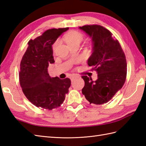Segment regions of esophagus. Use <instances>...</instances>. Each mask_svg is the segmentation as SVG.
I'll list each match as a JSON object with an SVG mask.
<instances>
[{
    "mask_svg": "<svg viewBox=\"0 0 146 146\" xmlns=\"http://www.w3.org/2000/svg\"><path fill=\"white\" fill-rule=\"evenodd\" d=\"M78 77V76H76V75L71 76H70V80H72V81H73V80H74V79H75L76 78V77Z\"/></svg>",
    "mask_w": 146,
    "mask_h": 146,
    "instance_id": "34e87169",
    "label": "esophagus"
}]
</instances>
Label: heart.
<instances>
[{"mask_svg": "<svg viewBox=\"0 0 146 146\" xmlns=\"http://www.w3.org/2000/svg\"><path fill=\"white\" fill-rule=\"evenodd\" d=\"M64 39L67 44L69 46L75 43H80L82 40H83V35L77 31H70L64 35ZM57 44L58 41H56L53 46V49H55Z\"/></svg>", "mask_w": 146, "mask_h": 146, "instance_id": "obj_1", "label": "heart"}]
</instances>
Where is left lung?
Wrapping results in <instances>:
<instances>
[{
  "label": "left lung",
  "instance_id": "left-lung-1",
  "mask_svg": "<svg viewBox=\"0 0 146 146\" xmlns=\"http://www.w3.org/2000/svg\"><path fill=\"white\" fill-rule=\"evenodd\" d=\"M92 39V53L88 65L97 72L95 81L86 76L82 94L90 104L102 105L111 100L122 88L127 73L126 59L118 40L111 33L97 25L79 27Z\"/></svg>",
  "mask_w": 146,
  "mask_h": 146
}]
</instances>
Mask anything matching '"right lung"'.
I'll return each instance as SVG.
<instances>
[{"label": "right lung", "mask_w": 146, "mask_h": 146, "mask_svg": "<svg viewBox=\"0 0 146 146\" xmlns=\"http://www.w3.org/2000/svg\"><path fill=\"white\" fill-rule=\"evenodd\" d=\"M69 28H52L31 40L20 63V84L23 92L37 107L52 110L60 106L69 92V78L51 77L49 64L54 62L52 45Z\"/></svg>", "instance_id": "1"}]
</instances>
